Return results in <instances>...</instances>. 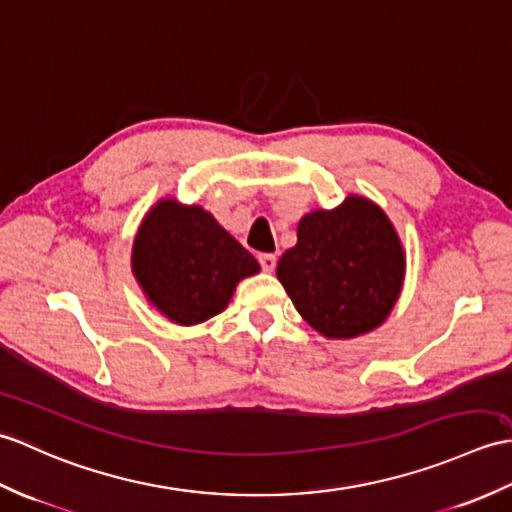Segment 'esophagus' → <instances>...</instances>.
I'll return each instance as SVG.
<instances>
[{
    "mask_svg": "<svg viewBox=\"0 0 512 512\" xmlns=\"http://www.w3.org/2000/svg\"><path fill=\"white\" fill-rule=\"evenodd\" d=\"M258 263H260V267H263V271H267V274H271V271L276 269L278 258H276V254H260V256H258Z\"/></svg>",
    "mask_w": 512,
    "mask_h": 512,
    "instance_id": "obj_1",
    "label": "esophagus"
}]
</instances>
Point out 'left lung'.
Here are the masks:
<instances>
[{"instance_id": "8db88e82", "label": "left lung", "mask_w": 512, "mask_h": 512, "mask_svg": "<svg viewBox=\"0 0 512 512\" xmlns=\"http://www.w3.org/2000/svg\"><path fill=\"white\" fill-rule=\"evenodd\" d=\"M276 276L295 309L328 339H352L385 322L401 295L405 252L385 212L350 195L333 210L304 214L298 243Z\"/></svg>"}]
</instances>
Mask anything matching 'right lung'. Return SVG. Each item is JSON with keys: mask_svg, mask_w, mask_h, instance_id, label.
<instances>
[{"mask_svg": "<svg viewBox=\"0 0 512 512\" xmlns=\"http://www.w3.org/2000/svg\"><path fill=\"white\" fill-rule=\"evenodd\" d=\"M133 276L170 322L195 326L221 313L238 282L260 271L258 260L210 212L162 199L133 241Z\"/></svg>", "mask_w": 512, "mask_h": 512, "instance_id": "add662e5", "label": "right lung"}]
</instances>
